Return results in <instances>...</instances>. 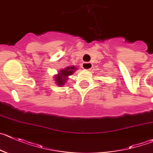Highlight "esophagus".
Here are the masks:
<instances>
[{
  "mask_svg": "<svg viewBox=\"0 0 153 153\" xmlns=\"http://www.w3.org/2000/svg\"><path fill=\"white\" fill-rule=\"evenodd\" d=\"M92 68V64L90 63V62H84L82 64V68H83L85 71H89Z\"/></svg>",
  "mask_w": 153,
  "mask_h": 153,
  "instance_id": "obj_1",
  "label": "esophagus"
}]
</instances>
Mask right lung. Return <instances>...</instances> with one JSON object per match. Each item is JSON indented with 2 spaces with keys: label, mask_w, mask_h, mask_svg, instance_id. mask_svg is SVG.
Listing matches in <instances>:
<instances>
[{
  "label": "right lung",
  "mask_w": 153,
  "mask_h": 153,
  "mask_svg": "<svg viewBox=\"0 0 153 153\" xmlns=\"http://www.w3.org/2000/svg\"><path fill=\"white\" fill-rule=\"evenodd\" d=\"M75 69V67H71V68H66L61 71L60 74H58L57 78H56V82L58 85H63L66 81V79L68 77V76L71 75L74 73V70Z\"/></svg>",
  "instance_id": "add662e5"
}]
</instances>
